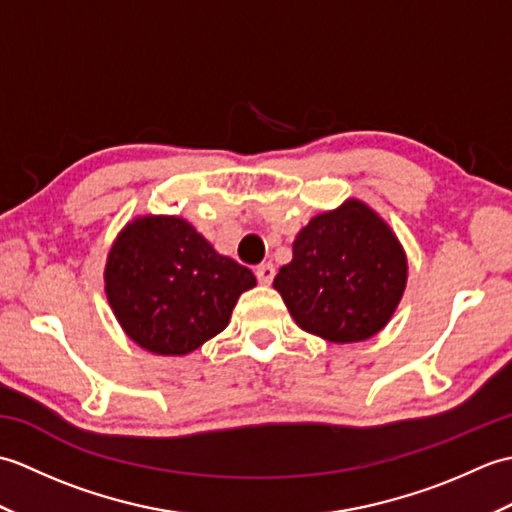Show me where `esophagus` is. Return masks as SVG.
Instances as JSON below:
<instances>
[{"instance_id":"obj_1","label":"esophagus","mask_w":512,"mask_h":512,"mask_svg":"<svg viewBox=\"0 0 512 512\" xmlns=\"http://www.w3.org/2000/svg\"><path fill=\"white\" fill-rule=\"evenodd\" d=\"M255 275H257L259 284L268 286L270 281H273V277H275V266H273V264H259V266L255 268Z\"/></svg>"}]
</instances>
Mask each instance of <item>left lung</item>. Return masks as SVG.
Masks as SVG:
<instances>
[{"instance_id":"obj_1","label":"left lung","mask_w":512,"mask_h":512,"mask_svg":"<svg viewBox=\"0 0 512 512\" xmlns=\"http://www.w3.org/2000/svg\"><path fill=\"white\" fill-rule=\"evenodd\" d=\"M407 253L363 200L314 215L292 242V262L273 281L301 330L332 343L376 336L407 288Z\"/></svg>"}]
</instances>
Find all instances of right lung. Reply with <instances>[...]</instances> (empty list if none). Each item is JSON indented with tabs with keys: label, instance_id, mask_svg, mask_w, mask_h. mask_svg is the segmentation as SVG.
I'll return each instance as SVG.
<instances>
[{
	"label": "right lung",
	"instance_id": "1",
	"mask_svg": "<svg viewBox=\"0 0 512 512\" xmlns=\"http://www.w3.org/2000/svg\"><path fill=\"white\" fill-rule=\"evenodd\" d=\"M105 295L123 332L158 356H187L220 334L257 279L178 215H138L107 253Z\"/></svg>",
	"mask_w": 512,
	"mask_h": 512
}]
</instances>
